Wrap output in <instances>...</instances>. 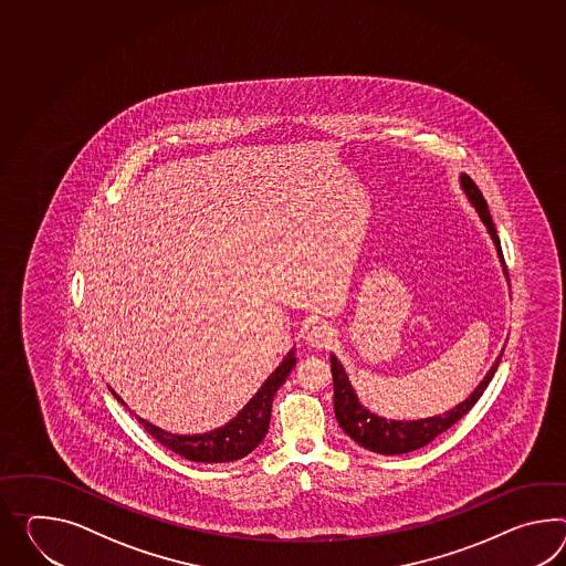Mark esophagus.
Masks as SVG:
<instances>
[{"instance_id": "1", "label": "esophagus", "mask_w": 566, "mask_h": 566, "mask_svg": "<svg viewBox=\"0 0 566 566\" xmlns=\"http://www.w3.org/2000/svg\"><path fill=\"white\" fill-rule=\"evenodd\" d=\"M306 344L311 345V347H315V349H323V347H329L333 344V339H335V332H333V327H329L327 323H317V325H313L308 332H306Z\"/></svg>"}]
</instances>
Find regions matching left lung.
<instances>
[{
  "mask_svg": "<svg viewBox=\"0 0 566 566\" xmlns=\"http://www.w3.org/2000/svg\"><path fill=\"white\" fill-rule=\"evenodd\" d=\"M460 188H462L464 196L469 198L472 208L479 212V219L486 227V233H489L493 245H495L499 262H501V268H503V274L507 277V268H505V262H503L501 241L496 237L495 224H493V219H491V212H489L483 193H481V190L476 188V184L470 180L467 174L460 176ZM501 356H503V349H501V354L493 361L491 370L484 374L483 380L470 392V397H467L462 402H458L455 407L448 409L446 413L433 415V417H426V419L405 421V419H386L382 415L373 413L368 407H364L359 402L354 386L349 382V376L345 374L344 364L332 354L333 409H335L337 423H339V428L344 429L352 440L359 443L361 448L376 452V454H407V452L419 450V448L428 446L429 441L436 440L446 429L452 428L458 419H462L464 415L469 413L470 409L474 407V402L483 397L484 388L493 380L496 366L501 361Z\"/></svg>",
  "mask_w": 566,
  "mask_h": 566,
  "instance_id": "8db88e82",
  "label": "left lung"
}]
</instances>
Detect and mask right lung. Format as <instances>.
<instances>
[{
	"label": "right lung",
	"instance_id": "1",
	"mask_svg": "<svg viewBox=\"0 0 566 566\" xmlns=\"http://www.w3.org/2000/svg\"><path fill=\"white\" fill-rule=\"evenodd\" d=\"M294 366H296V347L290 349L284 359L277 364L276 370L263 380L260 390L249 399L248 405L234 415L231 421H227L221 428L205 431V433H171V431L153 426L137 413L133 415L155 440L159 441L161 446H166L167 450L184 455L186 460L205 462V464L233 462V460L251 454L262 443L268 428H270L274 395H276L277 388L286 382ZM111 392L114 395V399L126 407L125 400L120 399L112 388Z\"/></svg>",
	"mask_w": 566,
	"mask_h": 566
}]
</instances>
